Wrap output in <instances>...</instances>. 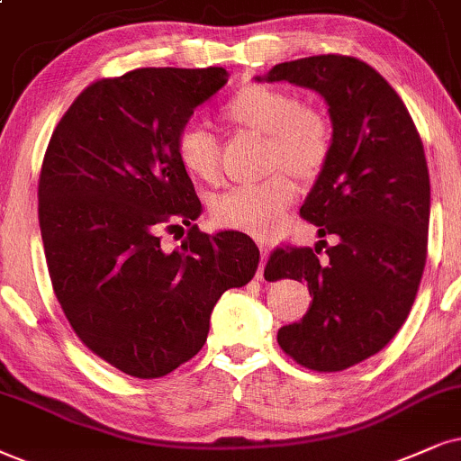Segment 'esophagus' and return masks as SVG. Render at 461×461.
Returning <instances> with one entry per match:
<instances>
[{"instance_id":"34e87169","label":"esophagus","mask_w":461,"mask_h":461,"mask_svg":"<svg viewBox=\"0 0 461 461\" xmlns=\"http://www.w3.org/2000/svg\"><path fill=\"white\" fill-rule=\"evenodd\" d=\"M259 244V250H261V264H259V270H258V281H264V267H266V259L267 255H270V247L264 240H258Z\"/></svg>"}]
</instances>
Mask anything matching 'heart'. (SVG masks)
<instances>
[{"label":"heart","mask_w":461,"mask_h":461,"mask_svg":"<svg viewBox=\"0 0 461 461\" xmlns=\"http://www.w3.org/2000/svg\"><path fill=\"white\" fill-rule=\"evenodd\" d=\"M221 116L238 130L266 136V163L270 170L287 167L300 178H314L331 150L330 121L311 106H302L294 93L270 85H247L221 106ZM176 159L183 170L202 183L221 176L219 140L206 127L189 123L178 131ZM289 172L278 170L261 183L240 185L212 203L217 223L255 236H267L283 225L298 185Z\"/></svg>","instance_id":"obj_1"}]
</instances>
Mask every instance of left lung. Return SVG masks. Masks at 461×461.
I'll use <instances>...</instances> for the list:
<instances>
[{
	"label": "left lung",
	"mask_w": 461,
	"mask_h": 461,
	"mask_svg": "<svg viewBox=\"0 0 461 461\" xmlns=\"http://www.w3.org/2000/svg\"><path fill=\"white\" fill-rule=\"evenodd\" d=\"M258 80H287L328 104L330 159L300 214L338 240L323 261L317 247L276 249L266 272L306 281L312 294L302 321L278 330L283 351L304 368L347 370L381 351L415 302L429 225L423 142L392 85L355 57L278 63Z\"/></svg>",
	"instance_id": "obj_1"
}]
</instances>
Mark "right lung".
Returning a JSON list of instances; mask_svg holds the SVG:
<instances>
[{"mask_svg": "<svg viewBox=\"0 0 461 461\" xmlns=\"http://www.w3.org/2000/svg\"><path fill=\"white\" fill-rule=\"evenodd\" d=\"M227 76L140 68L97 80L46 149L38 217L52 289L83 345L130 376H166L194 357L217 300L258 270L247 234L194 225L202 203L174 150ZM180 224L188 236L166 251L158 231Z\"/></svg>", "mask_w": 461, "mask_h": 461, "instance_id": "right-lung-1", "label": "right lung"}]
</instances>
